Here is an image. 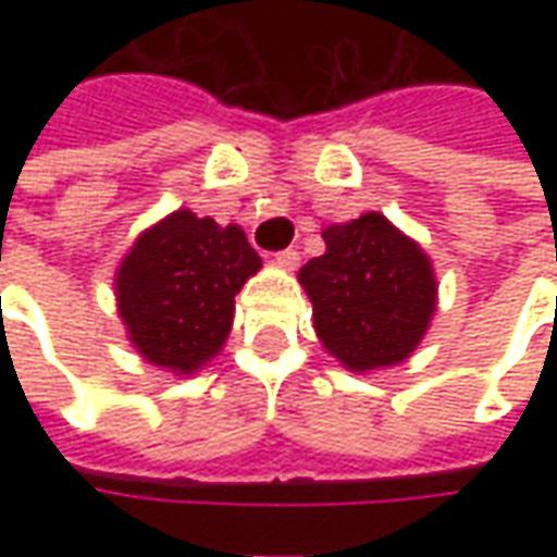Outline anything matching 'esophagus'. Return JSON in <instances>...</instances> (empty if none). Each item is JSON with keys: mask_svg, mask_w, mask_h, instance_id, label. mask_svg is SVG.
Returning a JSON list of instances; mask_svg holds the SVG:
<instances>
[{"mask_svg": "<svg viewBox=\"0 0 557 557\" xmlns=\"http://www.w3.org/2000/svg\"><path fill=\"white\" fill-rule=\"evenodd\" d=\"M274 259H277V265L289 268V271H292V268H298V262H301V253H298L295 247H286V250H280Z\"/></svg>", "mask_w": 557, "mask_h": 557, "instance_id": "34e87169", "label": "esophagus"}]
</instances>
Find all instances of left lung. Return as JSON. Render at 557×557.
<instances>
[{
	"instance_id": "8db88e82",
	"label": "left lung",
	"mask_w": 557,
	"mask_h": 557,
	"mask_svg": "<svg viewBox=\"0 0 557 557\" xmlns=\"http://www.w3.org/2000/svg\"><path fill=\"white\" fill-rule=\"evenodd\" d=\"M325 256L301 268L315 334L355 373L409 358L430 327L435 277L418 244L382 214L327 226Z\"/></svg>"
}]
</instances>
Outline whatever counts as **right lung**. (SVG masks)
<instances>
[{
    "label": "right lung",
    "instance_id": "add662e5",
    "mask_svg": "<svg viewBox=\"0 0 557 557\" xmlns=\"http://www.w3.org/2000/svg\"><path fill=\"white\" fill-rule=\"evenodd\" d=\"M262 259L238 226L175 211L148 230L115 277L119 313L146 361L194 373L218 355L235 295Z\"/></svg>",
    "mask_w": 557,
    "mask_h": 557
}]
</instances>
